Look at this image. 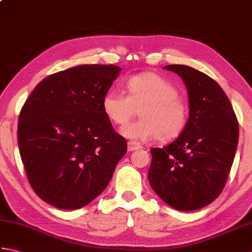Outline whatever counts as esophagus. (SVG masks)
Wrapping results in <instances>:
<instances>
[{
    "instance_id": "obj_1",
    "label": "esophagus",
    "mask_w": 252,
    "mask_h": 252,
    "mask_svg": "<svg viewBox=\"0 0 252 252\" xmlns=\"http://www.w3.org/2000/svg\"><path fill=\"white\" fill-rule=\"evenodd\" d=\"M142 146L141 144L138 142L135 141H129L127 142V151L129 152H133V151H136V149H140Z\"/></svg>"
}]
</instances>
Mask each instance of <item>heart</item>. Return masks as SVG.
Here are the masks:
<instances>
[{
  "instance_id": "obj_1",
  "label": "heart",
  "mask_w": 252,
  "mask_h": 252,
  "mask_svg": "<svg viewBox=\"0 0 252 252\" xmlns=\"http://www.w3.org/2000/svg\"><path fill=\"white\" fill-rule=\"evenodd\" d=\"M126 88L127 95L109 91L101 100L104 114L116 126H126L140 109L141 119L122 129L126 137L140 141L157 137L160 142H168L183 132L189 106L167 79L154 72L141 73L127 80Z\"/></svg>"
}]
</instances>
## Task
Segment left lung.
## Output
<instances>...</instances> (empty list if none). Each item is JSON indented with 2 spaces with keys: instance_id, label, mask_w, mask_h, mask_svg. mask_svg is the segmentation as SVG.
<instances>
[{
  "instance_id": "8db88e82",
  "label": "left lung",
  "mask_w": 252,
  "mask_h": 252,
  "mask_svg": "<svg viewBox=\"0 0 252 252\" xmlns=\"http://www.w3.org/2000/svg\"><path fill=\"white\" fill-rule=\"evenodd\" d=\"M163 69L183 80L189 118L174 142L151 149L148 181L170 207L198 210L218 198L225 185L238 144L237 118L222 88L207 74L184 65Z\"/></svg>"
}]
</instances>
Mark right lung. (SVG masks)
Returning a JSON list of instances; mask_svg holds the SVG:
<instances>
[{
    "label": "right lung",
    "mask_w": 252,
    "mask_h": 252,
    "mask_svg": "<svg viewBox=\"0 0 252 252\" xmlns=\"http://www.w3.org/2000/svg\"><path fill=\"white\" fill-rule=\"evenodd\" d=\"M115 65H80L51 74L21 108L17 140L27 178L42 200L63 210L106 189L126 153L101 107L120 74Z\"/></svg>",
    "instance_id": "add662e5"
}]
</instances>
